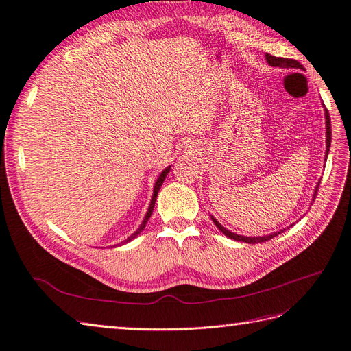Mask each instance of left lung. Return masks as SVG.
I'll return each instance as SVG.
<instances>
[{
	"instance_id": "obj_1",
	"label": "left lung",
	"mask_w": 351,
	"mask_h": 351,
	"mask_svg": "<svg viewBox=\"0 0 351 351\" xmlns=\"http://www.w3.org/2000/svg\"><path fill=\"white\" fill-rule=\"evenodd\" d=\"M267 61L269 62L271 66L274 67H282V69H302V64L299 61H295L293 58H282V57H274L271 54H267ZM325 120H326V155L329 152V146H331V120H329V114H328V110H325ZM317 189H319V184L316 186V192H315V196L317 195ZM212 221H214V224L219 228V231L224 232V234L232 240H237V241H244V243H262V241H268L271 239H274L275 236H278L281 231L278 232H274V234H269V236H262V237H244V236H239V234H234V232L228 231L227 228L222 227L219 222L214 218L210 217Z\"/></svg>"
}]
</instances>
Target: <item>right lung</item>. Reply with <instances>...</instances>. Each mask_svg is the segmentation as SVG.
<instances>
[{
  "instance_id": "1",
  "label": "right lung",
  "mask_w": 351,
  "mask_h": 351,
  "mask_svg": "<svg viewBox=\"0 0 351 351\" xmlns=\"http://www.w3.org/2000/svg\"><path fill=\"white\" fill-rule=\"evenodd\" d=\"M168 173H169V167L168 168H165L164 171L161 173V176H159V178L156 180V183H155V187H154V196H152V200H151V205H149V209H147V212H146V217H145V219H143V222L141 224V227L137 228V231L134 232L133 236H130L129 239H127L125 241H130L132 239H134L137 234H139V232L145 228V226H146V222H147V219H149V217L152 215V210H154V206H155V200H156V196H158V190L161 189V186H162V183H164V180H165V177L168 176Z\"/></svg>"
}]
</instances>
